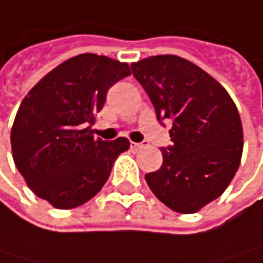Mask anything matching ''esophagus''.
<instances>
[{
	"label": "esophagus",
	"mask_w": 263,
	"mask_h": 263,
	"mask_svg": "<svg viewBox=\"0 0 263 263\" xmlns=\"http://www.w3.org/2000/svg\"><path fill=\"white\" fill-rule=\"evenodd\" d=\"M143 146H146V143H136V142H133V143H130V148H133V149H142Z\"/></svg>",
	"instance_id": "obj_1"
}]
</instances>
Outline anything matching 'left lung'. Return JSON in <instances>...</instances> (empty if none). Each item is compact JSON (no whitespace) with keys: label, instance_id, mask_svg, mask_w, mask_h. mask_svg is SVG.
I'll use <instances>...</instances> for the list:
<instances>
[{"label":"left lung","instance_id":"8db88e82","mask_svg":"<svg viewBox=\"0 0 263 263\" xmlns=\"http://www.w3.org/2000/svg\"><path fill=\"white\" fill-rule=\"evenodd\" d=\"M130 68L157 120L173 121V145L160 149L162 166L145 175L146 184L166 208L195 214L217 199L238 170L243 127L237 106L218 81L179 55H151Z\"/></svg>","mask_w":263,"mask_h":263}]
</instances>
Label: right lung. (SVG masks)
I'll list each match as a JSON object with an SVG mask.
<instances>
[{"label": "right lung", "mask_w": 263, "mask_h": 263, "mask_svg": "<svg viewBox=\"0 0 263 263\" xmlns=\"http://www.w3.org/2000/svg\"><path fill=\"white\" fill-rule=\"evenodd\" d=\"M130 74L129 65L106 55L79 54L43 76L13 120L10 145L28 187L55 209H74L106 184L129 140L93 137L91 124L107 90Z\"/></svg>", "instance_id": "right-lung-1"}]
</instances>
